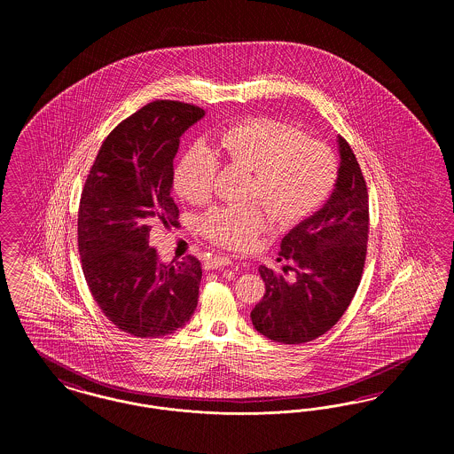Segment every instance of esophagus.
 <instances>
[{
    "instance_id": "obj_1",
    "label": "esophagus",
    "mask_w": 454,
    "mask_h": 454,
    "mask_svg": "<svg viewBox=\"0 0 454 454\" xmlns=\"http://www.w3.org/2000/svg\"><path fill=\"white\" fill-rule=\"evenodd\" d=\"M231 257H228V255H216V257H213L211 260H207V263H206V269H221V267H228V265H231Z\"/></svg>"
}]
</instances>
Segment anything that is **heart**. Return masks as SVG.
Wrapping results in <instances>:
<instances>
[{
    "mask_svg": "<svg viewBox=\"0 0 454 454\" xmlns=\"http://www.w3.org/2000/svg\"><path fill=\"white\" fill-rule=\"evenodd\" d=\"M217 153L230 163L254 173L248 199L265 203L282 224L315 215L332 195L339 161L320 141L269 117H257L223 130ZM219 160L204 143L187 148L175 167V189L189 202H206L215 189ZM270 226L262 204L216 206L200 221V230L223 247L245 250Z\"/></svg>",
    "mask_w": 454,
    "mask_h": 454,
    "instance_id": "b5f03b06",
    "label": "heart"
}]
</instances>
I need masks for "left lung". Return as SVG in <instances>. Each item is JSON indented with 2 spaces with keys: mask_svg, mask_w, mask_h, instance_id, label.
<instances>
[{
  "mask_svg": "<svg viewBox=\"0 0 454 454\" xmlns=\"http://www.w3.org/2000/svg\"><path fill=\"white\" fill-rule=\"evenodd\" d=\"M340 165L332 195L281 241V259L294 260V279L260 265L265 294L252 324L281 344H304L340 320L361 282L369 231L367 189L356 154L337 136ZM279 259V262H281Z\"/></svg>",
  "mask_w": 454,
  "mask_h": 454,
  "instance_id": "8db88e82",
  "label": "left lung"
}]
</instances>
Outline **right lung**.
Listing matches in <instances>:
<instances>
[{"label": "right lung", "instance_id": "obj_1", "mask_svg": "<svg viewBox=\"0 0 454 454\" xmlns=\"http://www.w3.org/2000/svg\"><path fill=\"white\" fill-rule=\"evenodd\" d=\"M204 110L156 100L112 130L88 173L78 213V248L93 300L122 332L156 339L194 315L200 262H160L153 224H175L173 158L180 136Z\"/></svg>", "mask_w": 454, "mask_h": 454}]
</instances>
